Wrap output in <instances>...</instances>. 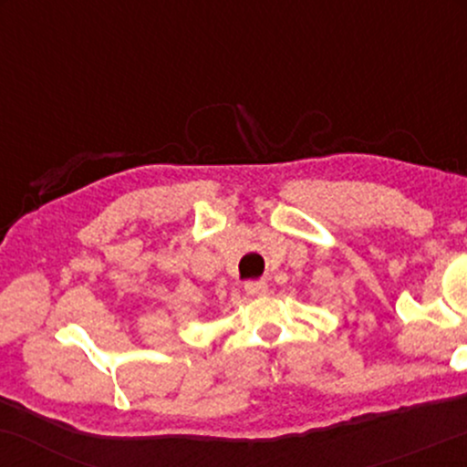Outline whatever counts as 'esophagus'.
Masks as SVG:
<instances>
[{
  "instance_id": "esophagus-1",
  "label": "esophagus",
  "mask_w": 467,
  "mask_h": 467,
  "mask_svg": "<svg viewBox=\"0 0 467 467\" xmlns=\"http://www.w3.org/2000/svg\"><path fill=\"white\" fill-rule=\"evenodd\" d=\"M245 292L248 296H264L267 292V283L265 281H248L245 283Z\"/></svg>"
}]
</instances>
